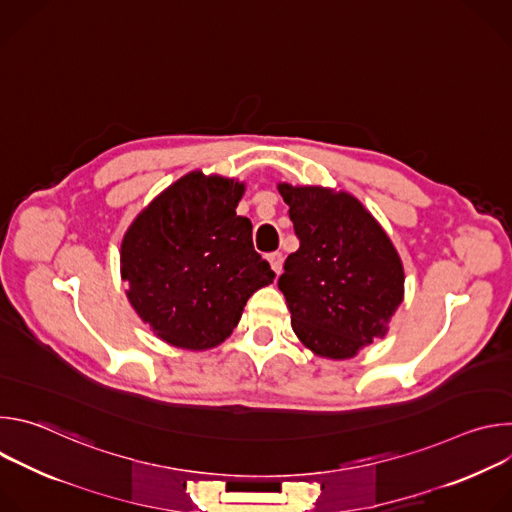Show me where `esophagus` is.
<instances>
[{"label":"esophagus","mask_w":512,"mask_h":512,"mask_svg":"<svg viewBox=\"0 0 512 512\" xmlns=\"http://www.w3.org/2000/svg\"><path fill=\"white\" fill-rule=\"evenodd\" d=\"M267 261H269V265H271V269L279 275L281 273V269H283V255L279 253V251H275V253H269L267 255Z\"/></svg>","instance_id":"34e87169"}]
</instances>
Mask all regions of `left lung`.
Wrapping results in <instances>:
<instances>
[{
  "label": "left lung",
  "instance_id": "1",
  "mask_svg": "<svg viewBox=\"0 0 512 512\" xmlns=\"http://www.w3.org/2000/svg\"><path fill=\"white\" fill-rule=\"evenodd\" d=\"M300 249L277 285L291 328L324 358H350L387 334L403 302L401 259L373 214L348 192L279 184Z\"/></svg>",
  "mask_w": 512,
  "mask_h": 512
}]
</instances>
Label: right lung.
<instances>
[{
	"mask_svg": "<svg viewBox=\"0 0 512 512\" xmlns=\"http://www.w3.org/2000/svg\"><path fill=\"white\" fill-rule=\"evenodd\" d=\"M245 184L190 172L143 208L121 243L137 316L164 342L206 350L231 336L247 300L275 273L237 216Z\"/></svg>",
	"mask_w": 512,
	"mask_h": 512,
	"instance_id": "add662e5",
	"label": "right lung"
}]
</instances>
